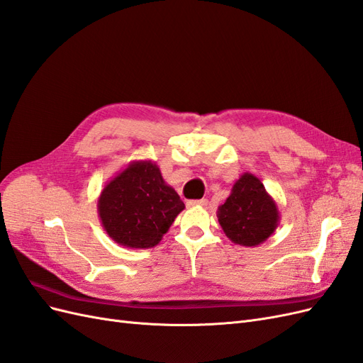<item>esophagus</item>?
Segmentation results:
<instances>
[{"instance_id":"esophagus-1","label":"esophagus","mask_w":363,"mask_h":363,"mask_svg":"<svg viewBox=\"0 0 363 363\" xmlns=\"http://www.w3.org/2000/svg\"><path fill=\"white\" fill-rule=\"evenodd\" d=\"M186 206L188 207H194V206H207V200L206 199H201V200H191L186 203Z\"/></svg>"}]
</instances>
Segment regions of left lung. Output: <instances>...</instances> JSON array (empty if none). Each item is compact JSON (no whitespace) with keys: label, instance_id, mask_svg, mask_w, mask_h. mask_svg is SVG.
<instances>
[{"label":"left lung","instance_id":"1","mask_svg":"<svg viewBox=\"0 0 363 363\" xmlns=\"http://www.w3.org/2000/svg\"><path fill=\"white\" fill-rule=\"evenodd\" d=\"M218 221L233 244L257 247L276 232L280 212L256 175L244 172L235 182L225 203L218 207Z\"/></svg>","mask_w":363,"mask_h":363}]
</instances>
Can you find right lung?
Here are the masks:
<instances>
[{"instance_id":"1","label":"right lung","mask_w":363,"mask_h":363,"mask_svg":"<svg viewBox=\"0 0 363 363\" xmlns=\"http://www.w3.org/2000/svg\"><path fill=\"white\" fill-rule=\"evenodd\" d=\"M98 216L118 245L156 247L184 208L179 194L163 180L152 160H133L107 182L98 196Z\"/></svg>"}]
</instances>
